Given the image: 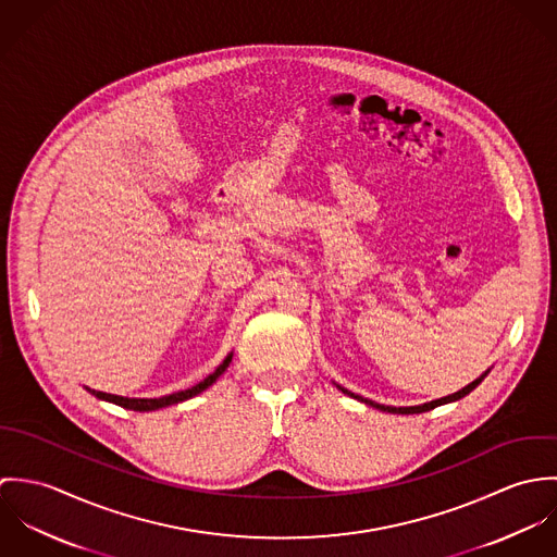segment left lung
Returning a JSON list of instances; mask_svg holds the SVG:
<instances>
[{
	"instance_id": "left-lung-1",
	"label": "left lung",
	"mask_w": 557,
	"mask_h": 557,
	"mask_svg": "<svg viewBox=\"0 0 557 557\" xmlns=\"http://www.w3.org/2000/svg\"><path fill=\"white\" fill-rule=\"evenodd\" d=\"M488 371L491 369H486L480 377H476L472 384H468L466 388H461L459 393H455V395H448V397L435 398V400H429V403H422V405H409V407H393V405H382V403H375V400H371V398L360 397V395H354V393H349L347 388H343V386H338V384H334L343 395H347V397L358 398L360 403H364V405H369V407H375V409H380V411H388V413H422V411H429V409H435V407H440V405H446V403H455V400H459V398L468 397L474 388H476L478 384L488 375Z\"/></svg>"
}]
</instances>
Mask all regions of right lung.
Here are the masks:
<instances>
[{
    "label": "right lung",
    "mask_w": 557,
    "mask_h": 557,
    "mask_svg": "<svg viewBox=\"0 0 557 557\" xmlns=\"http://www.w3.org/2000/svg\"><path fill=\"white\" fill-rule=\"evenodd\" d=\"M232 358H234V351H230L227 354V358L216 367V371L212 373V375H208L203 382H199V384H195V386H190V388H186V391H180V393H173V395H164V397L159 398H128V397H120V395H109V393H100V391H91V388H87L85 386V391L89 393V395H94L96 398H100V400H109V403H115V405H120V407H126V409H133V411H154V409H162V407H169V405H175V403H182V400H188V398L197 397V395H201L206 388H210L225 371H227V367H230V362H232Z\"/></svg>",
    "instance_id": "obj_1"
}]
</instances>
